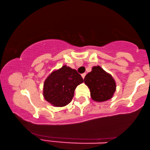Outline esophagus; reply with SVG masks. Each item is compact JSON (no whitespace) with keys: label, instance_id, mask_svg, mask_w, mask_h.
<instances>
[{"label":"esophagus","instance_id":"1","mask_svg":"<svg viewBox=\"0 0 150 150\" xmlns=\"http://www.w3.org/2000/svg\"><path fill=\"white\" fill-rule=\"evenodd\" d=\"M85 75H86V73H83V74H81V76H82V77H83V79H84V78H85Z\"/></svg>","mask_w":150,"mask_h":150}]
</instances>
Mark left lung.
Returning a JSON list of instances; mask_svg holds the SVG:
<instances>
[{"label":"left lung","mask_w":150,"mask_h":150,"mask_svg":"<svg viewBox=\"0 0 150 150\" xmlns=\"http://www.w3.org/2000/svg\"><path fill=\"white\" fill-rule=\"evenodd\" d=\"M84 82L90 88L91 96L96 102H103L112 97L116 83L112 77L100 66H95L85 76Z\"/></svg>","instance_id":"left-lung-1"}]
</instances>
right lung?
Returning a JSON list of instances; mask_svg holds the SVG:
<instances>
[{
    "label": "right lung",
    "mask_w": 150,
    "mask_h": 150,
    "mask_svg": "<svg viewBox=\"0 0 150 150\" xmlns=\"http://www.w3.org/2000/svg\"><path fill=\"white\" fill-rule=\"evenodd\" d=\"M83 81L77 71L63 66L45 79L43 92L44 98L55 106H64L72 100L76 87Z\"/></svg>",
    "instance_id": "right-lung-1"
}]
</instances>
